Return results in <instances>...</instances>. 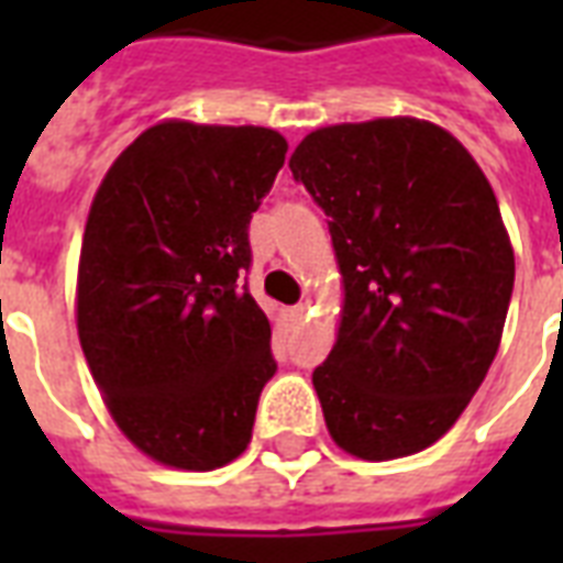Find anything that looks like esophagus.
I'll list each match as a JSON object with an SVG mask.
<instances>
[{
    "instance_id": "1",
    "label": "esophagus",
    "mask_w": 563,
    "mask_h": 563,
    "mask_svg": "<svg viewBox=\"0 0 563 563\" xmlns=\"http://www.w3.org/2000/svg\"><path fill=\"white\" fill-rule=\"evenodd\" d=\"M289 321L291 324H303L307 321V303H298V307L289 309Z\"/></svg>"
}]
</instances>
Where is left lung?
Listing matches in <instances>:
<instances>
[{
  "label": "left lung",
  "instance_id": "8db88e82",
  "mask_svg": "<svg viewBox=\"0 0 563 563\" xmlns=\"http://www.w3.org/2000/svg\"><path fill=\"white\" fill-rule=\"evenodd\" d=\"M289 169L330 221L344 280L312 371L344 453L388 462L453 427L497 356L515 251L497 195L444 128L394 117L318 128Z\"/></svg>",
  "mask_w": 563,
  "mask_h": 563
}]
</instances>
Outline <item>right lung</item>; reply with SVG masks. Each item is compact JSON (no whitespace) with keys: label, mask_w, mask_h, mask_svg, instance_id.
<instances>
[{"label":"right lung","mask_w":563,"mask_h":563,"mask_svg":"<svg viewBox=\"0 0 563 563\" xmlns=\"http://www.w3.org/2000/svg\"><path fill=\"white\" fill-rule=\"evenodd\" d=\"M286 148L272 128L169 119L119 154L92 198L78 339L117 427L154 462L216 471L251 441L277 362L239 274Z\"/></svg>","instance_id":"obj_1"}]
</instances>
